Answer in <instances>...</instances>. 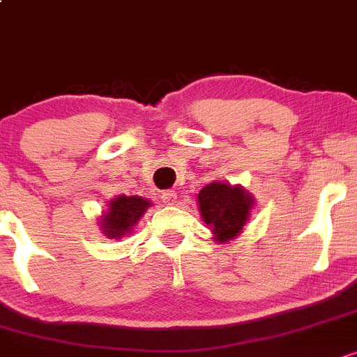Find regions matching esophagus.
I'll return each instance as SVG.
<instances>
[{
	"label": "esophagus",
	"mask_w": 357,
	"mask_h": 357,
	"mask_svg": "<svg viewBox=\"0 0 357 357\" xmlns=\"http://www.w3.org/2000/svg\"><path fill=\"white\" fill-rule=\"evenodd\" d=\"M162 200L167 206H174V204L177 202V194H175V190H165L162 194Z\"/></svg>",
	"instance_id": "obj_1"
}]
</instances>
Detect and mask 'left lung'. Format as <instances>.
<instances>
[{
	"label": "left lung",
	"mask_w": 357,
	"mask_h": 357,
	"mask_svg": "<svg viewBox=\"0 0 357 357\" xmlns=\"http://www.w3.org/2000/svg\"><path fill=\"white\" fill-rule=\"evenodd\" d=\"M199 212L209 226L212 239L226 244L239 236L251 218L255 197L239 183L211 182L197 194Z\"/></svg>",
	"instance_id": "8db88e82"
}]
</instances>
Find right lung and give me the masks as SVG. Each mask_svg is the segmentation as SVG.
I'll list each match as a JSON object with an SVG mask.
<instances>
[{
    "instance_id": "1",
    "label": "right lung",
    "mask_w": 357,
    "mask_h": 357,
    "mask_svg": "<svg viewBox=\"0 0 357 357\" xmlns=\"http://www.w3.org/2000/svg\"><path fill=\"white\" fill-rule=\"evenodd\" d=\"M151 200L139 195H118L107 202L106 211L99 215V229L109 239H121L135 231Z\"/></svg>"
}]
</instances>
